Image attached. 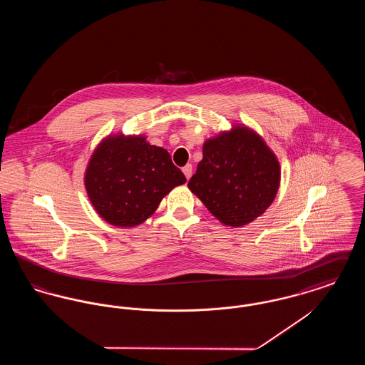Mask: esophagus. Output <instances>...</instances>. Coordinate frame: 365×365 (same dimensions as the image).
<instances>
[{
  "instance_id": "obj_1",
  "label": "esophagus",
  "mask_w": 365,
  "mask_h": 365,
  "mask_svg": "<svg viewBox=\"0 0 365 365\" xmlns=\"http://www.w3.org/2000/svg\"><path fill=\"white\" fill-rule=\"evenodd\" d=\"M182 171H183V174L186 176V179L189 180L191 178V175H192V165L191 164H187V165H185L183 168H182Z\"/></svg>"
}]
</instances>
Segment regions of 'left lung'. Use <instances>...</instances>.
Instances as JSON below:
<instances>
[{
	"instance_id": "obj_1",
	"label": "left lung",
	"mask_w": 365,
	"mask_h": 365,
	"mask_svg": "<svg viewBox=\"0 0 365 365\" xmlns=\"http://www.w3.org/2000/svg\"><path fill=\"white\" fill-rule=\"evenodd\" d=\"M187 186L222 225L246 226L274 202L280 164L261 135L235 123L204 142Z\"/></svg>"
}]
</instances>
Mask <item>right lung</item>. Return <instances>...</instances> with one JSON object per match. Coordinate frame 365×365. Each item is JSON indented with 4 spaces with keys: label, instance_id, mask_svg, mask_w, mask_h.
Instances as JSON below:
<instances>
[{
    "label": "right lung",
    "instance_id": "right-lung-1",
    "mask_svg": "<svg viewBox=\"0 0 365 365\" xmlns=\"http://www.w3.org/2000/svg\"><path fill=\"white\" fill-rule=\"evenodd\" d=\"M186 183L164 148L146 137L109 134L94 149L85 171L87 197L106 223L135 227L149 219L161 200Z\"/></svg>",
    "mask_w": 365,
    "mask_h": 365
}]
</instances>
